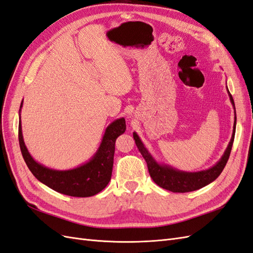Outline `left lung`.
<instances>
[{"label":"left lung","mask_w":253,"mask_h":253,"mask_svg":"<svg viewBox=\"0 0 253 253\" xmlns=\"http://www.w3.org/2000/svg\"><path fill=\"white\" fill-rule=\"evenodd\" d=\"M228 93L230 96L231 102L234 105V100H233V97L229 92V89H228ZM235 124H234V131H233L232 139L228 145V148H226V151L224 152L222 158L219 160V163L209 170L196 172V173H187V172L177 171V170L172 169V168L158 165L156 161L153 159L151 154L146 151L144 145L142 144V142L139 139L137 133H133V139L135 141V144H137L141 155L143 156V158L146 161L148 173H150V175L153 178L154 182L164 189H167L172 192L183 193V192H189V191L202 188V187L213 182V180H215L220 174H221L226 163H228L232 146H233V142H234Z\"/></svg>","instance_id":"1"}]
</instances>
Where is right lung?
Returning <instances> with one entry per match:
<instances>
[{"label":"right lung","instance_id":"add662e5","mask_svg":"<svg viewBox=\"0 0 253 253\" xmlns=\"http://www.w3.org/2000/svg\"><path fill=\"white\" fill-rule=\"evenodd\" d=\"M22 106V103H21ZM126 130L125 119L113 122L106 129L98 152L89 163L68 171H56L43 167L32 158L23 142L21 123H19L18 139L23 159L33 175L57 192L70 197H92L100 192L111 179L115 141Z\"/></svg>","mask_w":253,"mask_h":253}]
</instances>
